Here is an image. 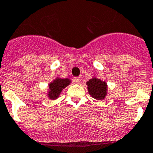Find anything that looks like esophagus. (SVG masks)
Here are the masks:
<instances>
[{"label": "esophagus", "instance_id": "1", "mask_svg": "<svg viewBox=\"0 0 153 153\" xmlns=\"http://www.w3.org/2000/svg\"><path fill=\"white\" fill-rule=\"evenodd\" d=\"M73 81H74V83H76V84H79V83H80L81 79L79 78V77H75V78H74V79H73Z\"/></svg>", "mask_w": 153, "mask_h": 153}]
</instances>
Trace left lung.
I'll use <instances>...</instances> for the list:
<instances>
[{"mask_svg": "<svg viewBox=\"0 0 153 153\" xmlns=\"http://www.w3.org/2000/svg\"><path fill=\"white\" fill-rule=\"evenodd\" d=\"M89 95L96 100H104L108 94V85L105 81H102L96 76L86 82Z\"/></svg>", "mask_w": 153, "mask_h": 153, "instance_id": "8db88e82", "label": "left lung"}]
</instances>
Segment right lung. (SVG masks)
<instances>
[{
  "label": "right lung",
  "mask_w": 153,
  "mask_h": 153,
  "mask_svg": "<svg viewBox=\"0 0 153 153\" xmlns=\"http://www.w3.org/2000/svg\"><path fill=\"white\" fill-rule=\"evenodd\" d=\"M71 80L69 79H61L56 77L52 82L48 83V89L47 96L50 100H56L59 97L62 90L69 85Z\"/></svg>",
  "instance_id": "obj_1"
}]
</instances>
